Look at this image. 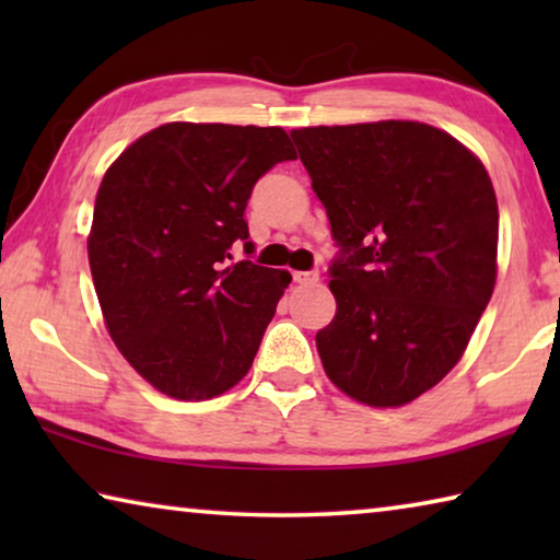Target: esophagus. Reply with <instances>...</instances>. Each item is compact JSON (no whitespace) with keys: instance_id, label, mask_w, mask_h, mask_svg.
Listing matches in <instances>:
<instances>
[{"instance_id":"obj_1","label":"esophagus","mask_w":560,"mask_h":560,"mask_svg":"<svg viewBox=\"0 0 560 560\" xmlns=\"http://www.w3.org/2000/svg\"><path fill=\"white\" fill-rule=\"evenodd\" d=\"M293 281H296V283H316L318 281V269L293 271Z\"/></svg>"}]
</instances>
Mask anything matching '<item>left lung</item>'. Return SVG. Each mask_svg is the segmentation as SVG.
<instances>
[{
  "mask_svg": "<svg viewBox=\"0 0 560 560\" xmlns=\"http://www.w3.org/2000/svg\"><path fill=\"white\" fill-rule=\"evenodd\" d=\"M338 246L326 375L373 407L415 400L467 348L497 281L499 207L485 165L415 120L291 130Z\"/></svg>",
  "mask_w": 560,
  "mask_h": 560,
  "instance_id": "8db88e82",
  "label": "left lung"
}]
</instances>
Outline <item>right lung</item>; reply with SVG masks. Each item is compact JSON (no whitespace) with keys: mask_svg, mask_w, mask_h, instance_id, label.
Wrapping results in <instances>:
<instances>
[{"mask_svg":"<svg viewBox=\"0 0 560 560\" xmlns=\"http://www.w3.org/2000/svg\"><path fill=\"white\" fill-rule=\"evenodd\" d=\"M296 160L281 128L165 122L103 175L89 264L108 334L177 400H210L249 373L291 273L234 261L261 175Z\"/></svg>","mask_w":560,"mask_h":560,"instance_id":"obj_1","label":"right lung"}]
</instances>
